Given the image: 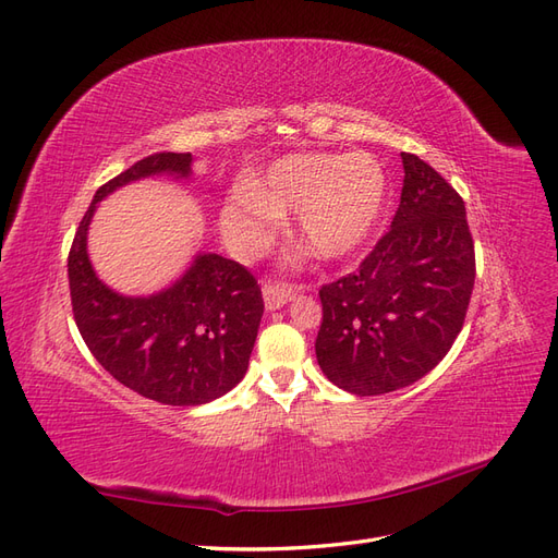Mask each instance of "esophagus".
I'll use <instances>...</instances> for the list:
<instances>
[{"instance_id": "1", "label": "esophagus", "mask_w": 558, "mask_h": 558, "mask_svg": "<svg viewBox=\"0 0 558 558\" xmlns=\"http://www.w3.org/2000/svg\"><path fill=\"white\" fill-rule=\"evenodd\" d=\"M295 293H298V289H295V286H291V283H265V289H263L265 307L269 312L281 310L286 302H289Z\"/></svg>"}]
</instances>
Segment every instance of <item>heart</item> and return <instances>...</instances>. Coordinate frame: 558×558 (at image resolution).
<instances>
[{"label": "heart", "mask_w": 558, "mask_h": 558, "mask_svg": "<svg viewBox=\"0 0 558 558\" xmlns=\"http://www.w3.org/2000/svg\"><path fill=\"white\" fill-rule=\"evenodd\" d=\"M386 202V172L369 154H291L258 181L228 195L221 228L240 256L275 242L283 211L298 214L300 242L324 258H344L375 232Z\"/></svg>", "instance_id": "obj_1"}]
</instances>
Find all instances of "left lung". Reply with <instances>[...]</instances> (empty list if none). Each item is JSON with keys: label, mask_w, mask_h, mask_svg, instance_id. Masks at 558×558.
Here are the masks:
<instances>
[{"label": "left lung", "mask_w": 558, "mask_h": 558, "mask_svg": "<svg viewBox=\"0 0 558 558\" xmlns=\"http://www.w3.org/2000/svg\"><path fill=\"white\" fill-rule=\"evenodd\" d=\"M391 230L356 272L320 286L316 361L353 396L410 386L459 337L475 286V244L463 197L414 154H402Z\"/></svg>", "instance_id": "obj_1"}]
</instances>
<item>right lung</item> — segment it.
<instances>
[{
    "label": "right lung",
    "instance_id": "right-lung-1",
    "mask_svg": "<svg viewBox=\"0 0 558 558\" xmlns=\"http://www.w3.org/2000/svg\"><path fill=\"white\" fill-rule=\"evenodd\" d=\"M191 154H154L107 181L74 234L66 258L74 320L107 373L148 400L205 404L246 375L263 293L248 269L218 253H199L170 289L128 298L97 279L88 258V226L97 202L154 174L191 177Z\"/></svg>",
    "mask_w": 558,
    "mask_h": 558
}]
</instances>
